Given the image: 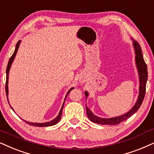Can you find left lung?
<instances>
[{
	"instance_id": "obj_1",
	"label": "left lung",
	"mask_w": 154,
	"mask_h": 154,
	"mask_svg": "<svg viewBox=\"0 0 154 154\" xmlns=\"http://www.w3.org/2000/svg\"><path fill=\"white\" fill-rule=\"evenodd\" d=\"M134 46L135 49V54H136V63L137 65V69L139 71V80H140V85H139V95L137 100V103L134 105L130 111L126 113L125 115H122V116L113 117V118L105 119L100 118L95 116L92 113L90 109L86 106V112L87 116L89 119L93 122L99 124V125H119V123L125 121L126 119L129 118L131 115H133L139 109V107L143 103V98L145 96L146 93V81L148 79V71H147V66L145 63L144 59L143 58L142 52H141V48L139 44L137 41H134ZM85 96H88V93L85 92Z\"/></svg>"
}]
</instances>
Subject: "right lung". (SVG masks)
<instances>
[{
    "mask_svg": "<svg viewBox=\"0 0 154 154\" xmlns=\"http://www.w3.org/2000/svg\"><path fill=\"white\" fill-rule=\"evenodd\" d=\"M20 41H18V42L17 43V45H16V47H15V51H14V53L13 54V55L11 56V57L9 59V61H8V66H7V69H6V82H5V93H6V96H7V99H8V73H9V71H10V68L11 66V64L12 63H13V60H14V58H15L16 54H17V49H18V47L20 46ZM73 89V88H71L69 90V91H68L66 95V97H65V100L66 98V97L68 96V95L69 94L70 92L71 91V90ZM65 102V100H64ZM63 106L61 107V110L59 112V115L56 117L54 119H53L52 121L51 122H45V123H32V122H26L25 121L26 123L28 124L29 125H32V126H35V127H49V126H52V125H54L56 124H57L60 121V119L61 118V115H62V110H63Z\"/></svg>",
    "mask_w": 154,
    "mask_h": 154,
    "instance_id": "obj_1",
    "label": "right lung"
}]
</instances>
